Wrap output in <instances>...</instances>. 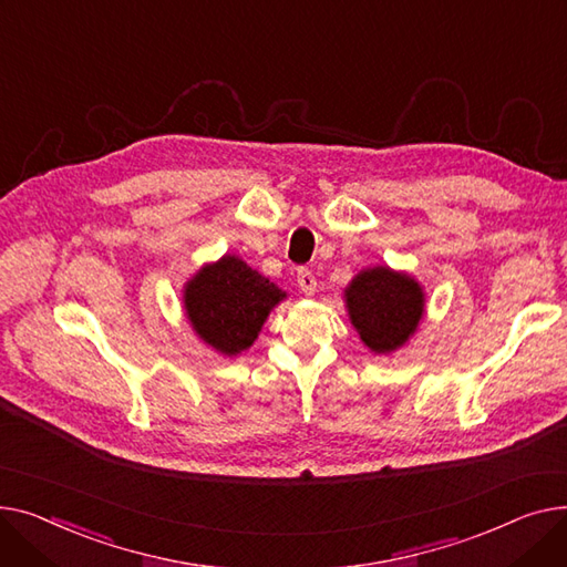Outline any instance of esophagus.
<instances>
[{"label":"esophagus","instance_id":"esophagus-1","mask_svg":"<svg viewBox=\"0 0 567 567\" xmlns=\"http://www.w3.org/2000/svg\"><path fill=\"white\" fill-rule=\"evenodd\" d=\"M297 286H299V290H302L305 295H313L316 288H318V281H316V277H313L311 270L302 268V270L297 272Z\"/></svg>","mask_w":567,"mask_h":567}]
</instances>
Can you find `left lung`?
Returning a JSON list of instances; mask_svg holds the SVG:
<instances>
[{
    "instance_id": "left-lung-1",
    "label": "left lung",
    "mask_w": 567,
    "mask_h": 567,
    "mask_svg": "<svg viewBox=\"0 0 567 567\" xmlns=\"http://www.w3.org/2000/svg\"><path fill=\"white\" fill-rule=\"evenodd\" d=\"M346 307L363 346L375 354H389L403 348L416 331L425 295L410 275L378 265L361 270L348 284Z\"/></svg>"
}]
</instances>
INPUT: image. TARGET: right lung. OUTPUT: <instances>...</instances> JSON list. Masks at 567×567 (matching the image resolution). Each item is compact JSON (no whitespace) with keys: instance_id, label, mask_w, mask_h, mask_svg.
Masks as SVG:
<instances>
[{"instance_id":"1","label":"right lung","mask_w":567,"mask_h":567,"mask_svg":"<svg viewBox=\"0 0 567 567\" xmlns=\"http://www.w3.org/2000/svg\"><path fill=\"white\" fill-rule=\"evenodd\" d=\"M281 299V288L230 254L204 265L183 292L185 313L198 339L226 357L251 348Z\"/></svg>"}]
</instances>
